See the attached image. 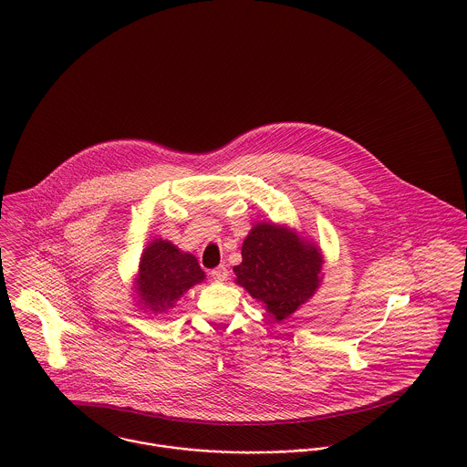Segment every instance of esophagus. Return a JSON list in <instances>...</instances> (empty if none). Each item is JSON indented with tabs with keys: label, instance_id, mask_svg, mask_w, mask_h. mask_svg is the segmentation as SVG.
Wrapping results in <instances>:
<instances>
[{
	"label": "esophagus",
	"instance_id": "obj_1",
	"mask_svg": "<svg viewBox=\"0 0 467 467\" xmlns=\"http://www.w3.org/2000/svg\"><path fill=\"white\" fill-rule=\"evenodd\" d=\"M210 275L215 282H224L228 278V269H226V266H217L215 269H212Z\"/></svg>",
	"mask_w": 467,
	"mask_h": 467
}]
</instances>
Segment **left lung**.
Here are the masks:
<instances>
[{"instance_id":"1","label":"left lung","mask_w":467,"mask_h":467,"mask_svg":"<svg viewBox=\"0 0 467 467\" xmlns=\"http://www.w3.org/2000/svg\"><path fill=\"white\" fill-rule=\"evenodd\" d=\"M234 267L235 284L244 287L275 322H282L318 291L324 278L322 250L285 224L259 221L241 248Z\"/></svg>"}]
</instances>
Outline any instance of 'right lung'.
<instances>
[{"mask_svg": "<svg viewBox=\"0 0 467 467\" xmlns=\"http://www.w3.org/2000/svg\"><path fill=\"white\" fill-rule=\"evenodd\" d=\"M206 278L198 259L165 239H152L141 252L134 276V298L149 315H163Z\"/></svg>", "mask_w": 467, "mask_h": 467, "instance_id": "right-lung-1", "label": "right lung"}]
</instances>
